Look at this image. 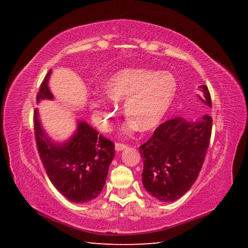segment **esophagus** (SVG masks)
Masks as SVG:
<instances>
[{"label":"esophagus","instance_id":"1","mask_svg":"<svg viewBox=\"0 0 248 248\" xmlns=\"http://www.w3.org/2000/svg\"><path fill=\"white\" fill-rule=\"evenodd\" d=\"M115 148H116V150L117 151H122L123 149H125V148H127V145L126 144H123V142H116L115 144Z\"/></svg>","mask_w":248,"mask_h":248}]
</instances>
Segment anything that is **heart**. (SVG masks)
Listing matches in <instances>:
<instances>
[{
	"instance_id": "heart-1",
	"label": "heart",
	"mask_w": 248,
	"mask_h": 248,
	"mask_svg": "<svg viewBox=\"0 0 248 248\" xmlns=\"http://www.w3.org/2000/svg\"><path fill=\"white\" fill-rule=\"evenodd\" d=\"M177 91V80L169 72L145 68H127L115 73L106 84L111 100L124 99L127 117L126 130H151L158 125L170 107ZM95 116L103 126H108L117 108L106 99L92 102Z\"/></svg>"
}]
</instances>
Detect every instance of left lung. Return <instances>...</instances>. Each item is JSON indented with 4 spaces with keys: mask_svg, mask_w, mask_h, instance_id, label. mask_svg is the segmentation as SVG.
Returning <instances> with one entry per match:
<instances>
[{
    "mask_svg": "<svg viewBox=\"0 0 248 248\" xmlns=\"http://www.w3.org/2000/svg\"><path fill=\"white\" fill-rule=\"evenodd\" d=\"M199 88L204 97L200 98L212 107L208 87ZM211 132L212 118L207 115L199 121L175 118L157 127L152 137L140 146L145 189L162 202L181 198L199 177Z\"/></svg>",
    "mask_w": 248,
    "mask_h": 248,
    "instance_id": "obj_1",
    "label": "left lung"
}]
</instances>
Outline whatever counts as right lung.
<instances>
[{
    "instance_id": "add662e5",
    "label": "right lung",
    "mask_w": 248,
    "mask_h": 248,
    "mask_svg": "<svg viewBox=\"0 0 248 248\" xmlns=\"http://www.w3.org/2000/svg\"><path fill=\"white\" fill-rule=\"evenodd\" d=\"M49 70L41 82L36 100L51 99L47 87ZM34 134L41 162L56 188L73 202L92 201L106 184L115 145L85 122L78 123L73 138L63 146L51 142L44 134L34 110Z\"/></svg>"
}]
</instances>
